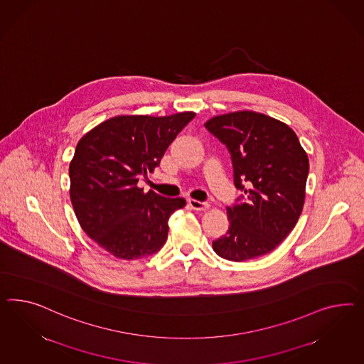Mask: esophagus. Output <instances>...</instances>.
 Masks as SVG:
<instances>
[{
	"mask_svg": "<svg viewBox=\"0 0 364 364\" xmlns=\"http://www.w3.org/2000/svg\"><path fill=\"white\" fill-rule=\"evenodd\" d=\"M188 204L195 210H205L209 207L205 201H198V200H195V198H189Z\"/></svg>",
	"mask_w": 364,
	"mask_h": 364,
	"instance_id": "1",
	"label": "esophagus"
}]
</instances>
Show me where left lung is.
<instances>
[{
    "label": "left lung",
    "instance_id": "1",
    "mask_svg": "<svg viewBox=\"0 0 364 364\" xmlns=\"http://www.w3.org/2000/svg\"><path fill=\"white\" fill-rule=\"evenodd\" d=\"M208 131L225 144L235 187L244 192L226 208L229 229L213 250L241 262L264 256L293 230L305 203L309 159L294 131L253 111L208 120Z\"/></svg>",
    "mask_w": 364,
    "mask_h": 364
}]
</instances>
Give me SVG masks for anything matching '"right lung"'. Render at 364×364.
I'll return each instance as SVG.
<instances>
[{
	"instance_id": "add662e5",
	"label": "right lung",
	"mask_w": 364,
	"mask_h": 364,
	"mask_svg": "<svg viewBox=\"0 0 364 364\" xmlns=\"http://www.w3.org/2000/svg\"><path fill=\"white\" fill-rule=\"evenodd\" d=\"M195 112L169 117L108 119L79 140L70 163V197L86 235L122 259L157 253L166 244L168 218L186 205L138 187L160 164Z\"/></svg>"
}]
</instances>
